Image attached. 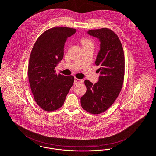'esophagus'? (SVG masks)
<instances>
[{"instance_id":"1","label":"esophagus","mask_w":156,"mask_h":156,"mask_svg":"<svg viewBox=\"0 0 156 156\" xmlns=\"http://www.w3.org/2000/svg\"><path fill=\"white\" fill-rule=\"evenodd\" d=\"M83 83V80H80V79H78L76 78H75V79H74V84L75 85L81 84V83Z\"/></svg>"}]
</instances>
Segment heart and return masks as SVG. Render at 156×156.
<instances>
[{
    "label": "heart",
    "instance_id": "obj_1",
    "mask_svg": "<svg viewBox=\"0 0 156 156\" xmlns=\"http://www.w3.org/2000/svg\"><path fill=\"white\" fill-rule=\"evenodd\" d=\"M81 43L83 45H85V44H90L92 43L90 40H87V39H82L81 40Z\"/></svg>",
    "mask_w": 156,
    "mask_h": 156
}]
</instances>
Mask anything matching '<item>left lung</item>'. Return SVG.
<instances>
[{"mask_svg":"<svg viewBox=\"0 0 156 156\" xmlns=\"http://www.w3.org/2000/svg\"><path fill=\"white\" fill-rule=\"evenodd\" d=\"M87 33L100 42L96 60V65L100 66V76L95 84L85 80L87 91L81 98V105L87 112L96 115L108 110L120 93L124 79L125 56L119 37L111 30H91Z\"/></svg>","mask_w":156,"mask_h":156,"instance_id":"left-lung-1","label":"left lung"}]
</instances>
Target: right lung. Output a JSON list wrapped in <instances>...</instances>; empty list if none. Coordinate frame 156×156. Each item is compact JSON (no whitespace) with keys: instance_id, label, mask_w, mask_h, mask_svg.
<instances>
[{"instance_id":"add662e5","label":"right lung","mask_w":156,"mask_h":156,"mask_svg":"<svg viewBox=\"0 0 156 156\" xmlns=\"http://www.w3.org/2000/svg\"><path fill=\"white\" fill-rule=\"evenodd\" d=\"M75 29L53 27L37 40L30 55L28 76L31 90L37 105L45 111L61 108L74 81V77L57 75L55 68L63 58L67 38Z\"/></svg>"}]
</instances>
